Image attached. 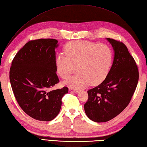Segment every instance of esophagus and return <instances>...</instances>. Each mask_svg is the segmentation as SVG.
Wrapping results in <instances>:
<instances>
[{
    "mask_svg": "<svg viewBox=\"0 0 147 147\" xmlns=\"http://www.w3.org/2000/svg\"><path fill=\"white\" fill-rule=\"evenodd\" d=\"M69 91L70 92H75V93H79L78 91H77V90L73 89V88H69Z\"/></svg>",
    "mask_w": 147,
    "mask_h": 147,
    "instance_id": "esophagus-1",
    "label": "esophagus"
}]
</instances>
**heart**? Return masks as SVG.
Masks as SVG:
<instances>
[{
	"label": "heart",
	"instance_id": "1",
	"mask_svg": "<svg viewBox=\"0 0 147 147\" xmlns=\"http://www.w3.org/2000/svg\"><path fill=\"white\" fill-rule=\"evenodd\" d=\"M65 53L66 56L59 55L56 59V71L60 77L66 79L76 69L78 73L64 82L71 88L81 89L89 84L97 85L109 72L113 52L106 44L74 41L66 45Z\"/></svg>",
	"mask_w": 147,
	"mask_h": 147
}]
</instances>
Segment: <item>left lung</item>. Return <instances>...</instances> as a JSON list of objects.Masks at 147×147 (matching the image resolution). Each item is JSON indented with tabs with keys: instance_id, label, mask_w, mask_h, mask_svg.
I'll use <instances>...</instances> for the list:
<instances>
[{
	"instance_id": "left-lung-1",
	"label": "left lung",
	"mask_w": 147,
	"mask_h": 147,
	"mask_svg": "<svg viewBox=\"0 0 147 147\" xmlns=\"http://www.w3.org/2000/svg\"><path fill=\"white\" fill-rule=\"evenodd\" d=\"M114 51L111 68L102 82L88 91L86 114L96 122H107L129 105L136 89L139 73L135 60L122 42L107 38Z\"/></svg>"
}]
</instances>
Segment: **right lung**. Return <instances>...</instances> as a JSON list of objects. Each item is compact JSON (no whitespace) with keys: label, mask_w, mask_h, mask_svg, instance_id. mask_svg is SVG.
Wrapping results in <instances>:
<instances>
[{"label":"right lung","mask_w":147,"mask_h":147,"mask_svg":"<svg viewBox=\"0 0 147 147\" xmlns=\"http://www.w3.org/2000/svg\"><path fill=\"white\" fill-rule=\"evenodd\" d=\"M55 39L31 40L13 58L10 81L20 107L33 119L50 121L59 114L68 88L50 91L59 82L56 74Z\"/></svg>","instance_id":"right-lung-1"}]
</instances>
